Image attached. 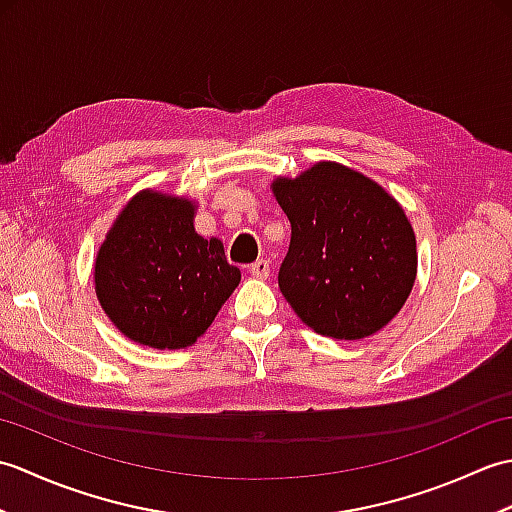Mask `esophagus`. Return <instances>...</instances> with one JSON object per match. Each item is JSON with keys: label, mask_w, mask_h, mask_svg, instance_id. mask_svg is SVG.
Segmentation results:
<instances>
[{"label": "esophagus", "mask_w": 512, "mask_h": 512, "mask_svg": "<svg viewBox=\"0 0 512 512\" xmlns=\"http://www.w3.org/2000/svg\"><path fill=\"white\" fill-rule=\"evenodd\" d=\"M248 273L255 279H268L270 277V264L266 259H257V262L248 268Z\"/></svg>", "instance_id": "1"}]
</instances>
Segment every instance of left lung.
I'll return each instance as SVG.
<instances>
[{"label": "left lung", "instance_id": "1", "mask_svg": "<svg viewBox=\"0 0 512 512\" xmlns=\"http://www.w3.org/2000/svg\"><path fill=\"white\" fill-rule=\"evenodd\" d=\"M270 189L290 220L281 295L317 334L356 341L396 317L418 273L405 209L365 173L321 160Z\"/></svg>", "mask_w": 512, "mask_h": 512}]
</instances>
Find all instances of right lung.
<instances>
[{
    "mask_svg": "<svg viewBox=\"0 0 512 512\" xmlns=\"http://www.w3.org/2000/svg\"><path fill=\"white\" fill-rule=\"evenodd\" d=\"M198 204L143 189L116 215L94 259L103 312L129 341L182 350L215 321L242 273L193 226Z\"/></svg>",
    "mask_w": 512,
    "mask_h": 512,
    "instance_id": "add662e5",
    "label": "right lung"
}]
</instances>
